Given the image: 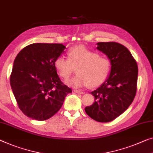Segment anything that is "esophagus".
Masks as SVG:
<instances>
[{
    "instance_id": "esophagus-1",
    "label": "esophagus",
    "mask_w": 153,
    "mask_h": 153,
    "mask_svg": "<svg viewBox=\"0 0 153 153\" xmlns=\"http://www.w3.org/2000/svg\"><path fill=\"white\" fill-rule=\"evenodd\" d=\"M74 92L76 93H79V94H83L84 92L82 91H79V90H74Z\"/></svg>"
}]
</instances>
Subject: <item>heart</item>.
Here are the masks:
<instances>
[{
	"mask_svg": "<svg viewBox=\"0 0 153 153\" xmlns=\"http://www.w3.org/2000/svg\"><path fill=\"white\" fill-rule=\"evenodd\" d=\"M68 59L60 56L55 60V67L59 76L69 78L76 68L77 75L66 82L68 85L80 88L89 85L95 87L106 78L111 68L108 58L99 56L84 47H73L67 52Z\"/></svg>",
	"mask_w": 153,
	"mask_h": 153,
	"instance_id": "heart-1",
	"label": "heart"
}]
</instances>
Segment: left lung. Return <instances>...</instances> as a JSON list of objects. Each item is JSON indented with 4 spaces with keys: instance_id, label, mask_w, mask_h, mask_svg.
<instances>
[{
    "instance_id": "1",
    "label": "left lung",
    "mask_w": 153,
    "mask_h": 153,
    "mask_svg": "<svg viewBox=\"0 0 153 153\" xmlns=\"http://www.w3.org/2000/svg\"><path fill=\"white\" fill-rule=\"evenodd\" d=\"M97 49L111 61L108 79L91 93L95 102L86 106L85 112L99 122H109L117 118L133 102L137 91L138 67L131 52L115 42H98Z\"/></svg>"
}]
</instances>
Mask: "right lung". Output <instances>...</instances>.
<instances>
[{
	"instance_id": "1",
	"label": "right lung",
	"mask_w": 153,
	"mask_h": 153,
	"mask_svg": "<svg viewBox=\"0 0 153 153\" xmlns=\"http://www.w3.org/2000/svg\"><path fill=\"white\" fill-rule=\"evenodd\" d=\"M65 48L62 44L34 43L16 57L10 84L18 107L27 117L38 121L49 119L72 92L60 80L54 65Z\"/></svg>"
}]
</instances>
